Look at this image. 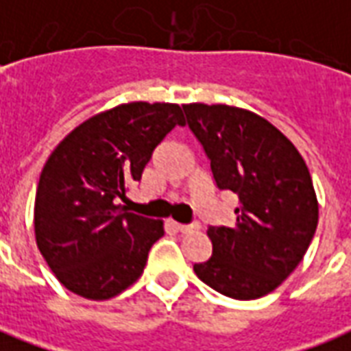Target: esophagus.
I'll return each instance as SVG.
<instances>
[{"label": "esophagus", "instance_id": "obj_1", "mask_svg": "<svg viewBox=\"0 0 351 351\" xmlns=\"http://www.w3.org/2000/svg\"><path fill=\"white\" fill-rule=\"evenodd\" d=\"M171 226H173L176 231H180V233H188V231L197 229V226H186V223H178V221H171Z\"/></svg>", "mask_w": 351, "mask_h": 351}]
</instances>
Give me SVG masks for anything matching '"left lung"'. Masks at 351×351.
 <instances>
[{"label": "left lung", "instance_id": "8db88e82", "mask_svg": "<svg viewBox=\"0 0 351 351\" xmlns=\"http://www.w3.org/2000/svg\"><path fill=\"white\" fill-rule=\"evenodd\" d=\"M220 190L239 195L233 226L208 228L213 256L199 278L239 301L271 293L301 263L319 205L299 150L263 116L231 105H182Z\"/></svg>", "mask_w": 351, "mask_h": 351}]
</instances>
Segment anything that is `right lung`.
<instances>
[{"mask_svg": "<svg viewBox=\"0 0 351 351\" xmlns=\"http://www.w3.org/2000/svg\"><path fill=\"white\" fill-rule=\"evenodd\" d=\"M184 123L176 103H122L79 123L52 150L35 191V243L71 293L107 301L141 278L163 220L122 210L118 201Z\"/></svg>", "mask_w": 351, "mask_h": 351, "instance_id": "add662e5", "label": "right lung"}]
</instances>
